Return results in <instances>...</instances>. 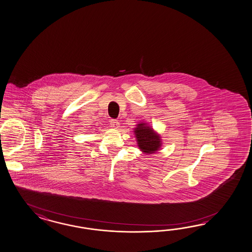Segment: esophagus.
Listing matches in <instances>:
<instances>
[{
  "mask_svg": "<svg viewBox=\"0 0 252 252\" xmlns=\"http://www.w3.org/2000/svg\"><path fill=\"white\" fill-rule=\"evenodd\" d=\"M119 122H118V120L117 119H111L110 120V126L111 127H113V128L117 129L119 127Z\"/></svg>",
  "mask_w": 252,
  "mask_h": 252,
  "instance_id": "esophagus-1",
  "label": "esophagus"
}]
</instances>
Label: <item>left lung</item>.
Masks as SVG:
<instances>
[{"mask_svg":"<svg viewBox=\"0 0 252 252\" xmlns=\"http://www.w3.org/2000/svg\"><path fill=\"white\" fill-rule=\"evenodd\" d=\"M135 134L138 147L143 152L152 154L159 149L161 145L159 135L154 133L152 128L146 124H138L137 127L135 128Z\"/></svg>","mask_w":252,"mask_h":252,"instance_id":"8db88e82","label":"left lung"}]
</instances>
